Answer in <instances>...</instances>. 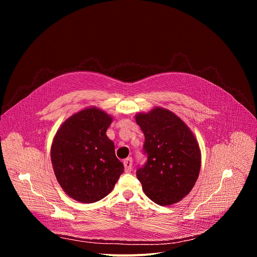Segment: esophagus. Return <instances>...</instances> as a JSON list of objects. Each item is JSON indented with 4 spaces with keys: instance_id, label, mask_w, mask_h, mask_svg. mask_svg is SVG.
Instances as JSON below:
<instances>
[{
    "instance_id": "esophagus-1",
    "label": "esophagus",
    "mask_w": 257,
    "mask_h": 257,
    "mask_svg": "<svg viewBox=\"0 0 257 257\" xmlns=\"http://www.w3.org/2000/svg\"><path fill=\"white\" fill-rule=\"evenodd\" d=\"M124 167H125V172L129 173L132 170V159L128 158L124 161Z\"/></svg>"
}]
</instances>
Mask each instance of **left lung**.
<instances>
[{
    "mask_svg": "<svg viewBox=\"0 0 257 257\" xmlns=\"http://www.w3.org/2000/svg\"><path fill=\"white\" fill-rule=\"evenodd\" d=\"M135 120L144 134L148 162L136 172L142 190L160 205L179 202L190 193L201 167L199 144L191 129L175 113L155 106L137 113Z\"/></svg>",
    "mask_w": 257,
    "mask_h": 257,
    "instance_id": "1",
    "label": "left lung"
}]
</instances>
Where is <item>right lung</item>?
Here are the masks:
<instances>
[{
  "label": "right lung",
  "mask_w": 257,
  "mask_h": 257,
  "mask_svg": "<svg viewBox=\"0 0 257 257\" xmlns=\"http://www.w3.org/2000/svg\"><path fill=\"white\" fill-rule=\"evenodd\" d=\"M113 116L88 106L70 116L58 129L51 146V160L64 192L78 202L93 203L111 192L123 164L105 132Z\"/></svg>",
  "instance_id": "1"
}]
</instances>
